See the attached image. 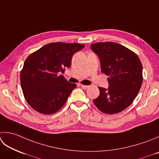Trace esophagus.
<instances>
[{"label":"esophagus","instance_id":"34e87169","mask_svg":"<svg viewBox=\"0 0 159 159\" xmlns=\"http://www.w3.org/2000/svg\"><path fill=\"white\" fill-rule=\"evenodd\" d=\"M80 86L82 88H83V89H88V88H89V85H82V84H80Z\"/></svg>","mask_w":159,"mask_h":159}]
</instances>
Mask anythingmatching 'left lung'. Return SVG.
Returning <instances> with one entry per match:
<instances>
[{
    "label": "left lung",
    "mask_w": 159,
    "mask_h": 159,
    "mask_svg": "<svg viewBox=\"0 0 159 159\" xmlns=\"http://www.w3.org/2000/svg\"><path fill=\"white\" fill-rule=\"evenodd\" d=\"M91 48L100 58L101 71L109 76L110 86L98 87L100 94L94 103L102 113H119L132 103L141 88V62L136 53L116 43H92Z\"/></svg>",
    "instance_id": "8db88e82"
}]
</instances>
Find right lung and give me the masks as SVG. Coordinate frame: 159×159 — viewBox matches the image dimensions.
I'll return each mask as SVG.
<instances>
[{
    "mask_svg": "<svg viewBox=\"0 0 159 159\" xmlns=\"http://www.w3.org/2000/svg\"><path fill=\"white\" fill-rule=\"evenodd\" d=\"M79 43H49L32 53L20 71L24 97L34 110L52 114L63 107L75 83H70L58 72L70 67L73 54L84 48Z\"/></svg>",
    "mask_w": 159,
    "mask_h": 159,
    "instance_id": "1",
    "label": "right lung"
}]
</instances>
